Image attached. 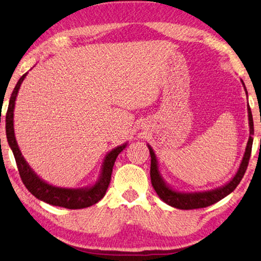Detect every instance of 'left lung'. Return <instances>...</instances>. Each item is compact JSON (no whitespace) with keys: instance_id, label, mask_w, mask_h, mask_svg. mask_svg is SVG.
<instances>
[{"instance_id":"1","label":"left lung","mask_w":261,"mask_h":261,"mask_svg":"<svg viewBox=\"0 0 261 261\" xmlns=\"http://www.w3.org/2000/svg\"><path fill=\"white\" fill-rule=\"evenodd\" d=\"M242 82L245 93L248 94L246 91L245 84ZM248 117H249V127H250V136L248 144L245 147L244 155L241 161L240 167L238 171L233 176L228 182L222 185L220 187L209 189V191H201V192H182L178 191V189L173 188L172 186L165 181L164 178L162 177V173H161L160 170V163L159 159L156 156L154 149L151 148L149 144H147L148 147L149 153H150V180H151V186L155 189L156 194H158L159 197L162 200L164 203H167L168 205L177 207V209L181 210H192V209H200V207H206L209 205L215 204L218 201L222 200V198L226 197L227 195L234 191V189L238 187L241 180H242L244 173L246 171V168H248L250 155H251V148H252V143L253 138L252 136L253 132V118H252V113H251L249 102H248Z\"/></svg>"}]
</instances>
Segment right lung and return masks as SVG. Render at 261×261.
Listing matches in <instances>:
<instances>
[{"mask_svg": "<svg viewBox=\"0 0 261 261\" xmlns=\"http://www.w3.org/2000/svg\"><path fill=\"white\" fill-rule=\"evenodd\" d=\"M27 74L28 73H25L19 79L15 89H13L6 116V132L8 144L10 146L13 155H15L18 171L19 174H20L23 185L36 198L55 206H61L66 207V209L74 210L83 209V207L96 204L97 202L100 201L105 196L108 185L111 182L113 167H114L116 158L127 146V141L113 148L105 155L100 168V173H99L97 181L94 184L81 188H68L54 186V185L46 182L45 180L37 176L34 170L31 168V165L27 163V161L23 159L17 144L15 127H13V112H15L16 99L20 85L23 82V80L26 79Z\"/></svg>", "mask_w": 261, "mask_h": 261, "instance_id": "right-lung-1", "label": "right lung"}]
</instances>
